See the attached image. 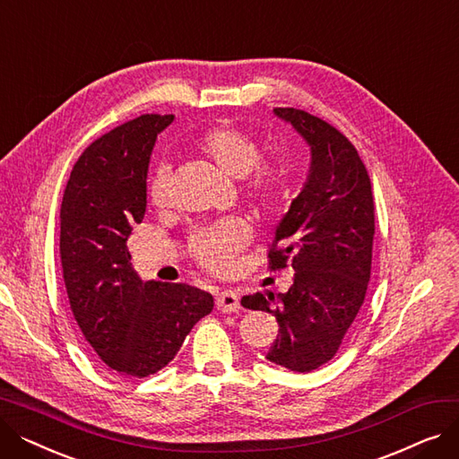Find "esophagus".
<instances>
[{"instance_id":"esophagus-1","label":"esophagus","mask_w":459,"mask_h":459,"mask_svg":"<svg viewBox=\"0 0 459 459\" xmlns=\"http://www.w3.org/2000/svg\"><path fill=\"white\" fill-rule=\"evenodd\" d=\"M215 307H217V310H221V312L239 310V294L236 290H225L221 294H217Z\"/></svg>"}]
</instances>
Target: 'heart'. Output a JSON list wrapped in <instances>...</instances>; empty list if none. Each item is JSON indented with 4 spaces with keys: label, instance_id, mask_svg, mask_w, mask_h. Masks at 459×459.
Here are the masks:
<instances>
[{
    "label": "heart",
    "instance_id": "heart-1",
    "mask_svg": "<svg viewBox=\"0 0 459 459\" xmlns=\"http://www.w3.org/2000/svg\"><path fill=\"white\" fill-rule=\"evenodd\" d=\"M195 152L230 178H242L244 193L260 208H272L282 191V169L275 160L260 158V143L247 132L229 125L206 128L193 143ZM149 199L156 208L171 201L167 167H158L149 182ZM251 239L246 221L229 217L195 230L189 251L203 268L225 273L232 268L236 255Z\"/></svg>",
    "mask_w": 459,
    "mask_h": 459
}]
</instances>
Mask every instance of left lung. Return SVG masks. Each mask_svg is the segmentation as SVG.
<instances>
[{
    "instance_id": "left-lung-1",
    "label": "left lung",
    "mask_w": 459,
    "mask_h": 459,
    "mask_svg": "<svg viewBox=\"0 0 459 459\" xmlns=\"http://www.w3.org/2000/svg\"><path fill=\"white\" fill-rule=\"evenodd\" d=\"M310 147L299 195L270 246V270L294 268L286 294L244 296L242 305L277 318L266 359L310 372L334 357L365 301L372 268L374 199L370 177L350 139L325 120L296 108H275Z\"/></svg>"
}]
</instances>
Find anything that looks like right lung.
Masks as SVG:
<instances>
[{
	"label": "right lung",
	"instance_id": "obj_1",
	"mask_svg": "<svg viewBox=\"0 0 459 459\" xmlns=\"http://www.w3.org/2000/svg\"><path fill=\"white\" fill-rule=\"evenodd\" d=\"M173 118L141 115L92 141L63 195L59 251L70 310L83 341L120 376L161 370L213 308L201 288L141 281L126 246L147 210L156 137Z\"/></svg>",
	"mask_w": 459,
	"mask_h": 459
}]
</instances>
